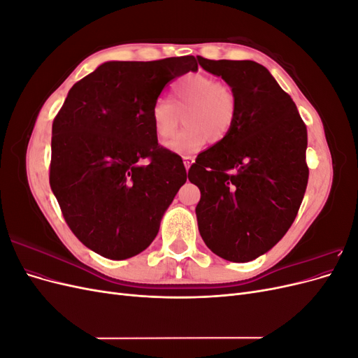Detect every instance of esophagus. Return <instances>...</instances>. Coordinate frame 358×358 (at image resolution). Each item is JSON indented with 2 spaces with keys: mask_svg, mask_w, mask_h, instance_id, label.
Returning a JSON list of instances; mask_svg holds the SVG:
<instances>
[{
  "mask_svg": "<svg viewBox=\"0 0 358 358\" xmlns=\"http://www.w3.org/2000/svg\"><path fill=\"white\" fill-rule=\"evenodd\" d=\"M192 162H194V158H192V157H183V164H185V169H187V170H189Z\"/></svg>",
  "mask_w": 358,
  "mask_h": 358,
  "instance_id": "obj_1",
  "label": "esophagus"
}]
</instances>
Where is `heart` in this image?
<instances>
[{
  "label": "heart",
  "instance_id": "1",
  "mask_svg": "<svg viewBox=\"0 0 358 358\" xmlns=\"http://www.w3.org/2000/svg\"><path fill=\"white\" fill-rule=\"evenodd\" d=\"M237 99L231 86L206 73L180 76L170 86V100L159 96L150 109L157 138L167 140L176 131L183 115L187 127L173 137L171 152L189 157L208 143L220 142L234 124Z\"/></svg>",
  "mask_w": 358,
  "mask_h": 358
}]
</instances>
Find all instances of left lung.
<instances>
[{
	"label": "left lung",
	"mask_w": 358,
	"mask_h": 358,
	"mask_svg": "<svg viewBox=\"0 0 358 358\" xmlns=\"http://www.w3.org/2000/svg\"><path fill=\"white\" fill-rule=\"evenodd\" d=\"M199 64L221 76L237 99L234 124L199 154L188 179L200 188L199 231L218 257L234 263L273 248L294 222L305 196L308 129L291 96L254 61Z\"/></svg>",
	"instance_id": "left-lung-1"
}]
</instances>
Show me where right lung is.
Returning <instances> with one entry per match:
<instances>
[{"instance_id":"right-lung-1","label":"right lung","mask_w":358,"mask_h":358,"mask_svg":"<svg viewBox=\"0 0 358 358\" xmlns=\"http://www.w3.org/2000/svg\"><path fill=\"white\" fill-rule=\"evenodd\" d=\"M194 57L110 61L73 85L52 125L50 188L73 234L110 259L152 243L187 182L182 158L158 143L150 109Z\"/></svg>"}]
</instances>
